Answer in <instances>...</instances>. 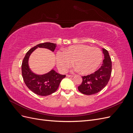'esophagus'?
Returning <instances> with one entry per match:
<instances>
[{"mask_svg":"<svg viewBox=\"0 0 133 133\" xmlns=\"http://www.w3.org/2000/svg\"><path fill=\"white\" fill-rule=\"evenodd\" d=\"M66 76H67V77L71 78V77H73V75H68V74H67V75H66Z\"/></svg>","mask_w":133,"mask_h":133,"instance_id":"1","label":"esophagus"}]
</instances>
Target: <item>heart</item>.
Here are the masks:
<instances>
[{
	"label": "heart",
	"mask_w": 133,
	"mask_h": 133,
	"mask_svg": "<svg viewBox=\"0 0 133 133\" xmlns=\"http://www.w3.org/2000/svg\"><path fill=\"white\" fill-rule=\"evenodd\" d=\"M102 59L103 54L99 48L84 44L70 46L56 55L58 68L63 73L66 72L74 63L76 70L81 74L92 73L100 65Z\"/></svg>",
	"instance_id": "heart-1"
}]
</instances>
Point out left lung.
I'll return each mask as SVG.
<instances>
[{
  "mask_svg": "<svg viewBox=\"0 0 133 133\" xmlns=\"http://www.w3.org/2000/svg\"><path fill=\"white\" fill-rule=\"evenodd\" d=\"M104 59L99 69L94 73L82 76L83 82L78 87L79 91L83 94L92 95L98 93L108 83L111 73V61L108 51L102 48Z\"/></svg>",
  "mask_w": 133,
  "mask_h": 133,
  "instance_id": "left-lung-1",
  "label": "left lung"
}]
</instances>
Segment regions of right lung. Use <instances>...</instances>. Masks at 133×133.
<instances>
[{"instance_id":"1","label":"right lung","mask_w":133,"mask_h":133,"mask_svg":"<svg viewBox=\"0 0 133 133\" xmlns=\"http://www.w3.org/2000/svg\"><path fill=\"white\" fill-rule=\"evenodd\" d=\"M57 44L52 43L39 44L28 51L22 64V73L25 85L35 94L41 96H46L53 93L58 89L62 80L65 75H62L51 69L48 73L39 75L35 74L29 66V58L31 53L38 48H45L54 51Z\"/></svg>"}]
</instances>
